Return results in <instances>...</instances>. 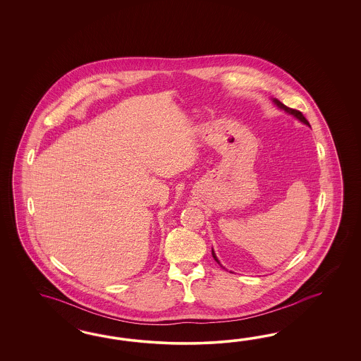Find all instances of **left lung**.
<instances>
[{"instance_id":"8db88e82","label":"left lung","mask_w":361,"mask_h":361,"mask_svg":"<svg viewBox=\"0 0 361 361\" xmlns=\"http://www.w3.org/2000/svg\"><path fill=\"white\" fill-rule=\"evenodd\" d=\"M273 103L278 107L279 109H282V111H284V112H287L288 115H293L294 118H295L296 121H300V123H303V124H306V126H308V127H311L310 126V123L307 121L306 118L303 116V114L300 112V111H296V109H290V107H287V106H284L283 103L282 102H279L278 99L273 98ZM212 255H213V258L217 261V263H219V266L221 267H224L222 264H221V262L219 261V258H217V255H216V252H214V250L212 249ZM225 269V267H224Z\"/></svg>"}]
</instances>
